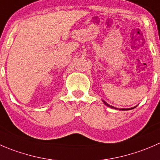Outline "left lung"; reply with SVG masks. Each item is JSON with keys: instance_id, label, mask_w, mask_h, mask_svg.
I'll return each mask as SVG.
<instances>
[{"instance_id": "obj_1", "label": "left lung", "mask_w": 160, "mask_h": 160, "mask_svg": "<svg viewBox=\"0 0 160 160\" xmlns=\"http://www.w3.org/2000/svg\"><path fill=\"white\" fill-rule=\"evenodd\" d=\"M102 102H103L104 104H105L106 106H107V107H110V108H112V109H116V110H132V109L135 108V107H132V108H126V109L125 108H121V109H118V108H116V107H113V106H110V104H108L107 102H106L105 101L102 100Z\"/></svg>"}]
</instances>
